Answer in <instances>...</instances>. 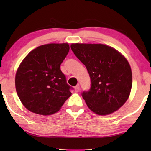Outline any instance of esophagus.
<instances>
[{"label":"esophagus","mask_w":151,"mask_h":151,"mask_svg":"<svg viewBox=\"0 0 151 151\" xmlns=\"http://www.w3.org/2000/svg\"><path fill=\"white\" fill-rule=\"evenodd\" d=\"M75 91L77 93V92L79 91V90H80V85H77L76 86H75Z\"/></svg>","instance_id":"34e87169"}]
</instances>
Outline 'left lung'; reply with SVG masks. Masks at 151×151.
<instances>
[{
  "instance_id": "1",
  "label": "left lung",
  "mask_w": 151,
  "mask_h": 151,
  "mask_svg": "<svg viewBox=\"0 0 151 151\" xmlns=\"http://www.w3.org/2000/svg\"><path fill=\"white\" fill-rule=\"evenodd\" d=\"M76 55L87 69L91 88L82 94L88 109L99 115H108L119 110L129 99L132 71L124 55L103 44L73 43Z\"/></svg>"
}]
</instances>
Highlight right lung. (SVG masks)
I'll return each instance as SVG.
<instances>
[{
	"mask_svg": "<svg viewBox=\"0 0 151 151\" xmlns=\"http://www.w3.org/2000/svg\"><path fill=\"white\" fill-rule=\"evenodd\" d=\"M68 43L43 45L30 51L20 64L15 87L22 104L40 115L58 112L72 93L60 65L69 51Z\"/></svg>",
	"mask_w": 151,
	"mask_h": 151,
	"instance_id": "right-lung-1",
	"label": "right lung"
}]
</instances>
